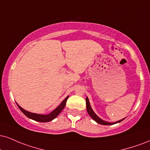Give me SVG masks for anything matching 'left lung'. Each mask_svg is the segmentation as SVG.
<instances>
[{
	"mask_svg": "<svg viewBox=\"0 0 150 150\" xmlns=\"http://www.w3.org/2000/svg\"><path fill=\"white\" fill-rule=\"evenodd\" d=\"M86 110H87L88 113H89V116L91 117V118H92L93 120L95 121V122H96L98 124H102V125H112V124H115L119 123V122H122V121H123L124 120V119H123V120H119V121H117V122H114V123H110V122H105V121L103 120L102 119H100V117H98L95 114L94 112L93 111L92 108H91V105H90V103H89V98H88L87 97H86Z\"/></svg>",
	"mask_w": 150,
	"mask_h": 150,
	"instance_id": "left-lung-1",
	"label": "left lung"
}]
</instances>
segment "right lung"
Returning a JSON list of instances; mask_svg holds the SVG:
<instances>
[{
  "mask_svg": "<svg viewBox=\"0 0 150 150\" xmlns=\"http://www.w3.org/2000/svg\"><path fill=\"white\" fill-rule=\"evenodd\" d=\"M68 97L67 96L66 98L63 100L62 103L59 105L58 107L56 108L54 110H53L52 112H50V114L48 115H40V114H36V113H33V112H28L26 110H25L24 109H23L22 108H21L20 106L17 103L18 107H19L20 110L28 118L31 119V120L37 121V122H50V121L53 120L54 119H55L58 115L61 113V112L63 110V109L65 108L66 106V101H67Z\"/></svg>",
  "mask_w": 150,
  "mask_h": 150,
  "instance_id": "add662e5",
  "label": "right lung"
}]
</instances>
